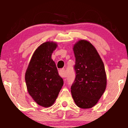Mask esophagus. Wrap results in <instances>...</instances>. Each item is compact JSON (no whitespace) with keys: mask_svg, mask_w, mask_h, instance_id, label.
<instances>
[{"mask_svg":"<svg viewBox=\"0 0 128 128\" xmlns=\"http://www.w3.org/2000/svg\"><path fill=\"white\" fill-rule=\"evenodd\" d=\"M59 74L62 77H66V73H65V69H62L59 70Z\"/></svg>","mask_w":128,"mask_h":128,"instance_id":"obj_1","label":"esophagus"}]
</instances>
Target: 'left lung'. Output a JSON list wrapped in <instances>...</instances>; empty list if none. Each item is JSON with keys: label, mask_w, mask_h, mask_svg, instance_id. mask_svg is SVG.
<instances>
[{"label": "left lung", "mask_w": 128, "mask_h": 128, "mask_svg": "<svg viewBox=\"0 0 128 128\" xmlns=\"http://www.w3.org/2000/svg\"><path fill=\"white\" fill-rule=\"evenodd\" d=\"M76 78L71 86L73 100L78 107L91 108L98 102L107 86L104 66L95 47L81 40L73 46Z\"/></svg>", "instance_id": "1"}]
</instances>
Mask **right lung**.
I'll use <instances>...</instances> for the list:
<instances>
[{
    "label": "right lung",
    "mask_w": 128,
    "mask_h": 128,
    "mask_svg": "<svg viewBox=\"0 0 128 128\" xmlns=\"http://www.w3.org/2000/svg\"><path fill=\"white\" fill-rule=\"evenodd\" d=\"M58 47L56 42H44L34 51L25 73L28 92L34 102L43 107H50L57 99L64 82L51 59Z\"/></svg>",
    "instance_id": "add662e5"
}]
</instances>
